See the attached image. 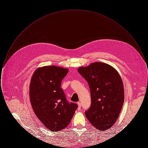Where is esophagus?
<instances>
[{
	"label": "esophagus",
	"mask_w": 148,
	"mask_h": 148,
	"mask_svg": "<svg viewBox=\"0 0 148 148\" xmlns=\"http://www.w3.org/2000/svg\"><path fill=\"white\" fill-rule=\"evenodd\" d=\"M77 106H78V109H80V108H81V103H80V102H77Z\"/></svg>",
	"instance_id": "esophagus-1"
}]
</instances>
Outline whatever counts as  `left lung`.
I'll return each mask as SVG.
<instances>
[{
	"label": "left lung",
	"instance_id": "8db88e82",
	"mask_svg": "<svg viewBox=\"0 0 148 148\" xmlns=\"http://www.w3.org/2000/svg\"><path fill=\"white\" fill-rule=\"evenodd\" d=\"M89 86L91 106L85 114L92 126L104 131L119 115L124 100L123 84L119 73L107 64L95 62L77 69Z\"/></svg>",
	"mask_w": 148,
	"mask_h": 148
}]
</instances>
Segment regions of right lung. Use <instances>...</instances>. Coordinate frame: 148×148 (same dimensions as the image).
Wrapping results in <instances>:
<instances>
[{"mask_svg":"<svg viewBox=\"0 0 148 148\" xmlns=\"http://www.w3.org/2000/svg\"><path fill=\"white\" fill-rule=\"evenodd\" d=\"M68 69L56 66H45L34 73L30 84V102L35 115L42 124L52 132L67 127L77 105L69 102L63 90L62 81Z\"/></svg>","mask_w":148,"mask_h":148,"instance_id":"right-lung-1","label":"right lung"}]
</instances>
